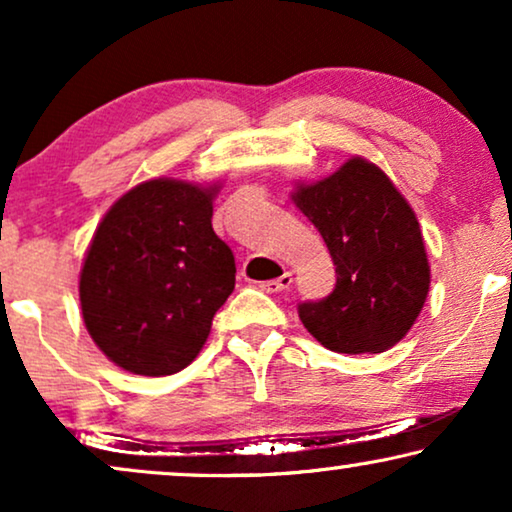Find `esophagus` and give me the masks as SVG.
I'll use <instances>...</instances> for the list:
<instances>
[{
  "mask_svg": "<svg viewBox=\"0 0 512 512\" xmlns=\"http://www.w3.org/2000/svg\"><path fill=\"white\" fill-rule=\"evenodd\" d=\"M291 282H293L291 272H284L282 277L270 279V282H261L258 286H261V289H263V291H268V293H279V291H286V289H289Z\"/></svg>",
  "mask_w": 512,
  "mask_h": 512,
  "instance_id": "obj_1",
  "label": "esophagus"
}]
</instances>
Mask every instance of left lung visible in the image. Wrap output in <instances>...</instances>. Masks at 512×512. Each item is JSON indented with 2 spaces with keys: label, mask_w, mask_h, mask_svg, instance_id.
<instances>
[{
  "label": "left lung",
  "mask_w": 512,
  "mask_h": 512,
  "mask_svg": "<svg viewBox=\"0 0 512 512\" xmlns=\"http://www.w3.org/2000/svg\"><path fill=\"white\" fill-rule=\"evenodd\" d=\"M296 205L324 237L338 275L326 298L298 305L303 326L338 354L394 347L429 293L415 212L387 174L361 158L319 184L300 186Z\"/></svg>",
  "instance_id": "1"
}]
</instances>
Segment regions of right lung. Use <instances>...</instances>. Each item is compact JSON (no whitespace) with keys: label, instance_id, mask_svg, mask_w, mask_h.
I'll use <instances>...</instances> for the list:
<instances>
[{"label":"right lung","instance_id":"right-lung-1","mask_svg":"<svg viewBox=\"0 0 512 512\" xmlns=\"http://www.w3.org/2000/svg\"><path fill=\"white\" fill-rule=\"evenodd\" d=\"M212 195L153 179L102 219L79 293L90 338L116 366L174 375L205 345L235 289V256L212 228Z\"/></svg>","mask_w":512,"mask_h":512}]
</instances>
